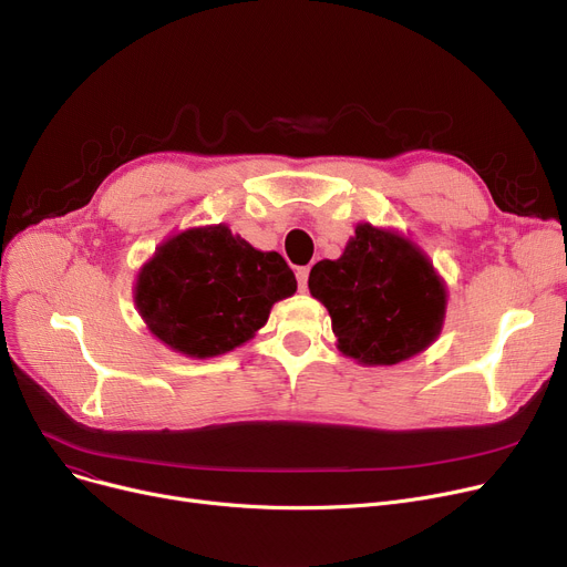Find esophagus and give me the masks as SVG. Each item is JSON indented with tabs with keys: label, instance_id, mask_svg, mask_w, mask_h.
Listing matches in <instances>:
<instances>
[{
	"label": "esophagus",
	"instance_id": "34e87169",
	"mask_svg": "<svg viewBox=\"0 0 567 567\" xmlns=\"http://www.w3.org/2000/svg\"><path fill=\"white\" fill-rule=\"evenodd\" d=\"M296 278H299L301 291H306V289H308V278H310V268H308V266H301L299 271H296Z\"/></svg>",
	"mask_w": 567,
	"mask_h": 567
}]
</instances>
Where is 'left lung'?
Masks as SVG:
<instances>
[{
    "label": "left lung",
    "mask_w": 567,
    "mask_h": 567,
    "mask_svg": "<svg viewBox=\"0 0 567 567\" xmlns=\"http://www.w3.org/2000/svg\"><path fill=\"white\" fill-rule=\"evenodd\" d=\"M308 287L331 315L338 349L368 368L425 351L449 306V289L421 246L370 223L355 225L338 259L312 266Z\"/></svg>",
    "instance_id": "1"
}]
</instances>
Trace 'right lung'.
<instances>
[{
	"mask_svg": "<svg viewBox=\"0 0 567 567\" xmlns=\"http://www.w3.org/2000/svg\"><path fill=\"white\" fill-rule=\"evenodd\" d=\"M296 291L278 252H261L225 223L167 236L137 271L133 299L146 329L188 359L241 347Z\"/></svg>",
	"mask_w": 567,
	"mask_h": 567,
	"instance_id": "add662e5",
	"label": "right lung"
}]
</instances>
